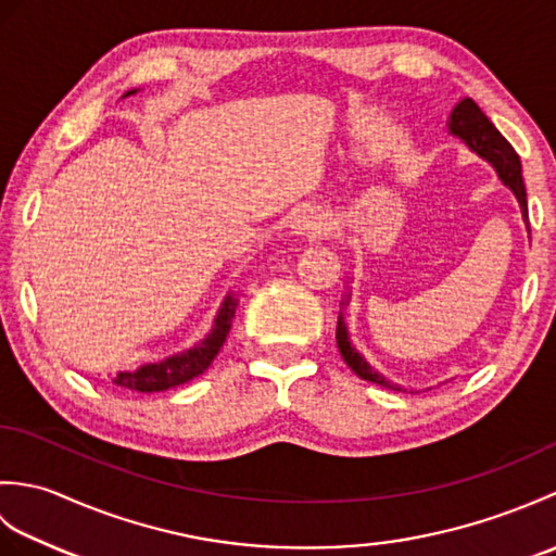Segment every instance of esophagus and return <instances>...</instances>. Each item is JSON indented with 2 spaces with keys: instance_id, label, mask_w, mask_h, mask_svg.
I'll return each mask as SVG.
<instances>
[{
  "instance_id": "1",
  "label": "esophagus",
  "mask_w": 556,
  "mask_h": 556,
  "mask_svg": "<svg viewBox=\"0 0 556 556\" xmlns=\"http://www.w3.org/2000/svg\"><path fill=\"white\" fill-rule=\"evenodd\" d=\"M291 229L296 236H320L323 231H327V222L320 210L303 207L299 215L293 217Z\"/></svg>"
}]
</instances>
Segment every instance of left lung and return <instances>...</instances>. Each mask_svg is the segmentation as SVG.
<instances>
[{
	"label": "left lung",
	"mask_w": 556,
	"mask_h": 556,
	"mask_svg": "<svg viewBox=\"0 0 556 556\" xmlns=\"http://www.w3.org/2000/svg\"><path fill=\"white\" fill-rule=\"evenodd\" d=\"M446 126H448V134L464 140L470 150L478 152L482 160H488L492 167L497 169L502 184L509 186L514 191L518 205H521V215L528 224V200H526V184L521 176V160H518L516 150L511 148L509 140H506L497 131V128H494V124L488 119L485 114H482V110L470 98H464L456 104V108L452 110V116H448ZM344 305H346V301H344ZM337 346H339L341 358L346 361L349 368L356 372L361 380H368V382H375L380 387L404 392L399 384L389 382L387 377H382L375 368H370V363L351 346L349 329L344 323V315L341 313H339V323H337Z\"/></svg>",
	"instance_id": "1"
}]
</instances>
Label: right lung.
<instances>
[{"label":"right lung","instance_id":"obj_1","mask_svg":"<svg viewBox=\"0 0 556 556\" xmlns=\"http://www.w3.org/2000/svg\"><path fill=\"white\" fill-rule=\"evenodd\" d=\"M134 92L136 90H128L124 98L134 96ZM236 305H239L236 293H227V299H224L222 308L215 317V327H212V332L200 341V344H195L193 349H188L184 353H176V356L164 358L160 363L140 365V368L134 372H119L112 382L116 387L131 389V392L148 394V392H164V389L179 387L188 380H193V377L203 375L210 368V363L215 361L224 341H227Z\"/></svg>","mask_w":556,"mask_h":556}]
</instances>
